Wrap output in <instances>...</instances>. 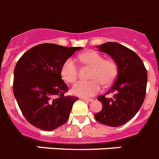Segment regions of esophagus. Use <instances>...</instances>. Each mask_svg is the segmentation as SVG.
Returning a JSON list of instances; mask_svg holds the SVG:
<instances>
[{
  "mask_svg": "<svg viewBox=\"0 0 159 159\" xmlns=\"http://www.w3.org/2000/svg\"><path fill=\"white\" fill-rule=\"evenodd\" d=\"M81 100H83V101H85V102H93V99H92V98H81Z\"/></svg>",
  "mask_w": 159,
  "mask_h": 159,
  "instance_id": "1",
  "label": "esophagus"
}]
</instances>
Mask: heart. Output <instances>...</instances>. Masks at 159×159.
Returning a JSON list of instances; mask_svg holds the SVG:
<instances>
[{
  "instance_id": "obj_1",
  "label": "heart",
  "mask_w": 159,
  "mask_h": 159,
  "mask_svg": "<svg viewBox=\"0 0 159 159\" xmlns=\"http://www.w3.org/2000/svg\"><path fill=\"white\" fill-rule=\"evenodd\" d=\"M79 59L85 64L93 67L90 81H78L71 88L74 95L82 98L93 96L101 90L102 83L105 86L110 85L116 79L118 74V66L115 61L104 57L93 50L86 51L81 53ZM78 66L72 57L67 58L61 68V74L63 79L69 83L74 82L78 78Z\"/></svg>"
}]
</instances>
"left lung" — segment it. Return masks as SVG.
<instances>
[{"label": "left lung", "mask_w": 159, "mask_h": 159, "mask_svg": "<svg viewBox=\"0 0 159 159\" xmlns=\"http://www.w3.org/2000/svg\"><path fill=\"white\" fill-rule=\"evenodd\" d=\"M97 47L115 61L118 76L111 89L106 93H113V98L107 99L102 95L98 98L103 107L94 114V118L100 123L118 127L132 119L143 105L147 72L137 53L127 47L117 42H106Z\"/></svg>", "instance_id": "8db88e82"}]
</instances>
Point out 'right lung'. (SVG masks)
<instances>
[{
  "label": "right lung",
  "instance_id": "1",
  "mask_svg": "<svg viewBox=\"0 0 159 159\" xmlns=\"http://www.w3.org/2000/svg\"><path fill=\"white\" fill-rule=\"evenodd\" d=\"M81 49L40 44L19 59L13 74V93L31 125L51 131L67 121L78 98L64 95L69 88L61 79V68L66 59Z\"/></svg>",
  "mask_w": 159,
  "mask_h": 159
}]
</instances>
